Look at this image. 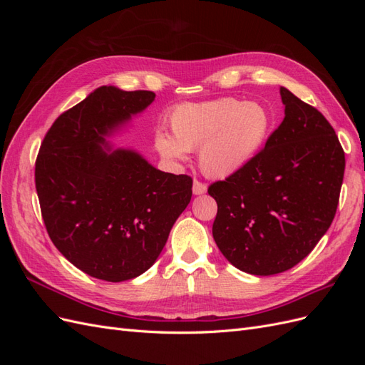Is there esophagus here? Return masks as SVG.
I'll list each match as a JSON object with an SVG mask.
<instances>
[{"label":"esophagus","mask_w":365,"mask_h":365,"mask_svg":"<svg viewBox=\"0 0 365 365\" xmlns=\"http://www.w3.org/2000/svg\"><path fill=\"white\" fill-rule=\"evenodd\" d=\"M193 195H202V193H205L207 192V185L204 184V182H201V181H197V180H195L193 181Z\"/></svg>","instance_id":"obj_1"}]
</instances>
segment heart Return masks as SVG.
<instances>
[{"label":"heart","instance_id":"b5f03b06","mask_svg":"<svg viewBox=\"0 0 365 365\" xmlns=\"http://www.w3.org/2000/svg\"><path fill=\"white\" fill-rule=\"evenodd\" d=\"M172 135L155 134V149L170 163H182L197 150L201 172L212 180H228L256 160L269 138L272 115L267 105L220 97L187 103L169 118Z\"/></svg>","mask_w":365,"mask_h":365}]
</instances>
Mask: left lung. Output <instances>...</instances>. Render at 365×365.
Masks as SVG:
<instances>
[{
	"instance_id": "left-lung-1",
	"label": "left lung",
	"mask_w": 365,
	"mask_h": 365,
	"mask_svg": "<svg viewBox=\"0 0 365 365\" xmlns=\"http://www.w3.org/2000/svg\"><path fill=\"white\" fill-rule=\"evenodd\" d=\"M284 118L247 169L208 187L217 202L213 239L252 275L302 262L335 217L346 158L324 115L280 86Z\"/></svg>"
}]
</instances>
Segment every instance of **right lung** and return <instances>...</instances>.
<instances>
[{
	"label": "right lung",
	"instance_id": "1",
	"mask_svg": "<svg viewBox=\"0 0 365 365\" xmlns=\"http://www.w3.org/2000/svg\"><path fill=\"white\" fill-rule=\"evenodd\" d=\"M155 101L103 85L58 117L35 168L43 224L62 256L91 277L146 272L192 200V178L158 170L111 138Z\"/></svg>",
	"mask_w": 365,
	"mask_h": 365
}]
</instances>
